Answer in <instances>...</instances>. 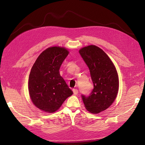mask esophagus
I'll return each mask as SVG.
<instances>
[{"mask_svg":"<svg viewBox=\"0 0 145 145\" xmlns=\"http://www.w3.org/2000/svg\"><path fill=\"white\" fill-rule=\"evenodd\" d=\"M72 91H73V93L74 95H77L78 94V90L77 89H73Z\"/></svg>","mask_w":145,"mask_h":145,"instance_id":"1","label":"esophagus"}]
</instances>
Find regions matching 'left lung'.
I'll use <instances>...</instances> for the list:
<instances>
[{"label":"left lung","mask_w":145,"mask_h":145,"mask_svg":"<svg viewBox=\"0 0 145 145\" xmlns=\"http://www.w3.org/2000/svg\"><path fill=\"white\" fill-rule=\"evenodd\" d=\"M79 53L89 68L94 85L88 97L82 95L83 102L87 111L99 114L110 106L117 97L119 86L117 70L108 56L97 46L83 47Z\"/></svg>","instance_id":"8db88e82"}]
</instances>
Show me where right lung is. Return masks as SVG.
Segmentation results:
<instances>
[{"instance_id":"add662e5","label":"right lung","mask_w":145,"mask_h":145,"mask_svg":"<svg viewBox=\"0 0 145 145\" xmlns=\"http://www.w3.org/2000/svg\"><path fill=\"white\" fill-rule=\"evenodd\" d=\"M64 47L52 46L39 56L31 69L28 91L33 103L40 110L54 112L73 93L59 69L69 54Z\"/></svg>"}]
</instances>
